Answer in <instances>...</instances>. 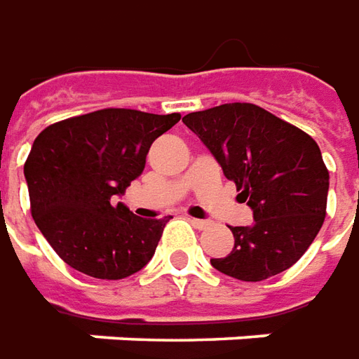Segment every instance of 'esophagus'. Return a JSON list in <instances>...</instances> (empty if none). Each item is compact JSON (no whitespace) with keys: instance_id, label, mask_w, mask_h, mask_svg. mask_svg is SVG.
<instances>
[{"instance_id":"esophagus-1","label":"esophagus","mask_w":359,"mask_h":359,"mask_svg":"<svg viewBox=\"0 0 359 359\" xmlns=\"http://www.w3.org/2000/svg\"><path fill=\"white\" fill-rule=\"evenodd\" d=\"M189 222H191L195 228H199V230H205L207 226H210V220H201V218H189Z\"/></svg>"}]
</instances>
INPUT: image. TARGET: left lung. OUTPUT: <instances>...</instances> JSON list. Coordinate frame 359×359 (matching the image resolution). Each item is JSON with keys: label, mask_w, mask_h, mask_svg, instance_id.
<instances>
[{"label": "left lung", "mask_w": 359, "mask_h": 359, "mask_svg": "<svg viewBox=\"0 0 359 359\" xmlns=\"http://www.w3.org/2000/svg\"><path fill=\"white\" fill-rule=\"evenodd\" d=\"M184 123L253 210V224L230 228L233 249L210 265L245 282L290 269L313 243L327 212L329 170L319 144L255 104L193 111Z\"/></svg>", "instance_id": "left-lung-1"}]
</instances>
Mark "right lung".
I'll return each instance as SVG.
<instances>
[{
	"label": "right lung",
	"mask_w": 359,
	"mask_h": 359,
	"mask_svg": "<svg viewBox=\"0 0 359 359\" xmlns=\"http://www.w3.org/2000/svg\"><path fill=\"white\" fill-rule=\"evenodd\" d=\"M180 114L108 108L46 127L25 162L30 210L53 251L75 271L119 280L154 255L168 218L116 205L143 174L147 152Z\"/></svg>",
	"instance_id": "obj_1"
}]
</instances>
